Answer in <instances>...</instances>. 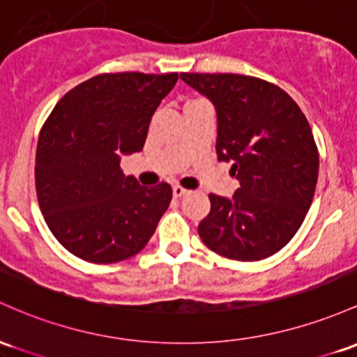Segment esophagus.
<instances>
[{
  "instance_id": "1",
  "label": "esophagus",
  "mask_w": 357,
  "mask_h": 357,
  "mask_svg": "<svg viewBox=\"0 0 357 357\" xmlns=\"http://www.w3.org/2000/svg\"><path fill=\"white\" fill-rule=\"evenodd\" d=\"M188 193V191L185 190V188H181V186H172V195H174L176 198H181V197H185V195Z\"/></svg>"
}]
</instances>
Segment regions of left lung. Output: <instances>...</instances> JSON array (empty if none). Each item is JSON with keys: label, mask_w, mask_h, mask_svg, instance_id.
Returning <instances> with one entry per match:
<instances>
[{"label": "left lung", "mask_w": 357, "mask_h": 357, "mask_svg": "<svg viewBox=\"0 0 357 357\" xmlns=\"http://www.w3.org/2000/svg\"><path fill=\"white\" fill-rule=\"evenodd\" d=\"M213 103L218 160L232 162V198L210 195L203 244L223 257L261 261L291 241L310 208L319 151L308 120L280 86L241 74H179Z\"/></svg>", "instance_id": "8db88e82"}]
</instances>
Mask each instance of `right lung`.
<instances>
[{"instance_id": "right-lung-1", "label": "right lung", "mask_w": 357, "mask_h": 357, "mask_svg": "<svg viewBox=\"0 0 357 357\" xmlns=\"http://www.w3.org/2000/svg\"><path fill=\"white\" fill-rule=\"evenodd\" d=\"M176 81V73L100 74L64 95L42 127L38 205L54 237L79 259L112 264L135 256L169 206L167 183L140 186L120 159L142 151Z\"/></svg>"}]
</instances>
